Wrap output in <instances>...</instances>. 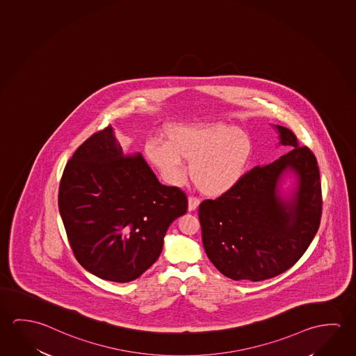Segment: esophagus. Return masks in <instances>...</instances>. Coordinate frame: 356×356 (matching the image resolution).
I'll return each mask as SVG.
<instances>
[{
    "mask_svg": "<svg viewBox=\"0 0 356 356\" xmlns=\"http://www.w3.org/2000/svg\"><path fill=\"white\" fill-rule=\"evenodd\" d=\"M199 204H200V200L197 197H189V199H188V210L194 211L199 207Z\"/></svg>",
    "mask_w": 356,
    "mask_h": 356,
    "instance_id": "1",
    "label": "esophagus"
}]
</instances>
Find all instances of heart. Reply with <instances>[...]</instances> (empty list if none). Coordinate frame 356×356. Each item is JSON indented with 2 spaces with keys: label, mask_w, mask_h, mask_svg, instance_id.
<instances>
[{
  "label": "heart",
  "mask_w": 356,
  "mask_h": 356,
  "mask_svg": "<svg viewBox=\"0 0 356 356\" xmlns=\"http://www.w3.org/2000/svg\"><path fill=\"white\" fill-rule=\"evenodd\" d=\"M146 154L175 183L184 178L181 159L191 162V177L197 189L209 197H220L245 178L254 145L246 132L232 124H173L164 132V143H147Z\"/></svg>",
  "instance_id": "heart-1"
}]
</instances>
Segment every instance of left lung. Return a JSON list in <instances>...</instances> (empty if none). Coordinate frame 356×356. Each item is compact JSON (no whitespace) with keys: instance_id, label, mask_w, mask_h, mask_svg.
Listing matches in <instances>:
<instances>
[{"instance_id":"8db88e82","label":"left lung","mask_w":356,"mask_h":356,"mask_svg":"<svg viewBox=\"0 0 356 356\" xmlns=\"http://www.w3.org/2000/svg\"><path fill=\"white\" fill-rule=\"evenodd\" d=\"M280 145L291 148L250 170L232 191L199 207L204 248L213 265L235 281L259 282L281 275L305 254L322 216V186L316 156L293 132L275 126ZM296 184L284 196L286 175Z\"/></svg>"}]
</instances>
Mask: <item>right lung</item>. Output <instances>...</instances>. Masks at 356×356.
Masks as SVG:
<instances>
[{"label":"right lung","mask_w":356,"mask_h":356,"mask_svg":"<svg viewBox=\"0 0 356 356\" xmlns=\"http://www.w3.org/2000/svg\"><path fill=\"white\" fill-rule=\"evenodd\" d=\"M59 213L74 256L99 278L126 283L157 261L186 194L163 186L141 153L124 154L113 127L80 145L63 172Z\"/></svg>","instance_id":"add662e5"}]
</instances>
